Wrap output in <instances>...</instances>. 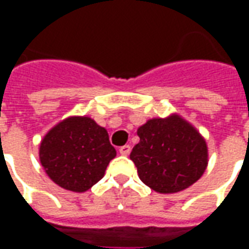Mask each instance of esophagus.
Instances as JSON below:
<instances>
[{
    "label": "esophagus",
    "mask_w": 249,
    "mask_h": 249,
    "mask_svg": "<svg viewBox=\"0 0 249 249\" xmlns=\"http://www.w3.org/2000/svg\"><path fill=\"white\" fill-rule=\"evenodd\" d=\"M120 155H123V156H128L130 153V146L129 145H123V146H120Z\"/></svg>",
    "instance_id": "1"
}]
</instances>
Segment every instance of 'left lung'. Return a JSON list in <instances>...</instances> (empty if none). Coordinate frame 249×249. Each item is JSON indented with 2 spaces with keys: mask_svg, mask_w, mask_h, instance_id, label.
Masks as SVG:
<instances>
[{
  "mask_svg": "<svg viewBox=\"0 0 249 249\" xmlns=\"http://www.w3.org/2000/svg\"><path fill=\"white\" fill-rule=\"evenodd\" d=\"M140 142L130 152L141 181L160 193L180 192L203 176L207 144L178 116L149 120L139 128Z\"/></svg>",
  "mask_w": 249,
  "mask_h": 249,
  "instance_id": "obj_1",
  "label": "left lung"
}]
</instances>
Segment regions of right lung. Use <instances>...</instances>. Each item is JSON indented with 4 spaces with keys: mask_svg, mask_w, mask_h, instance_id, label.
<instances>
[{
    "mask_svg": "<svg viewBox=\"0 0 249 249\" xmlns=\"http://www.w3.org/2000/svg\"><path fill=\"white\" fill-rule=\"evenodd\" d=\"M114 156L108 132L89 117L64 120L40 145L41 164L48 176L73 192H85L100 181Z\"/></svg>",
    "mask_w": 249,
    "mask_h": 249,
    "instance_id": "right-lung-1",
    "label": "right lung"
}]
</instances>
